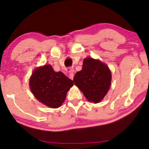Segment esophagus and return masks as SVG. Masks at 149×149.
<instances>
[{"label":"esophagus","instance_id":"34e87169","mask_svg":"<svg viewBox=\"0 0 149 149\" xmlns=\"http://www.w3.org/2000/svg\"><path fill=\"white\" fill-rule=\"evenodd\" d=\"M69 78L70 79L73 80V78H74V74H73V72L72 71H70L69 72Z\"/></svg>","mask_w":149,"mask_h":149}]
</instances>
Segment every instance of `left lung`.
<instances>
[{"label":"left lung","instance_id":"obj_1","mask_svg":"<svg viewBox=\"0 0 149 149\" xmlns=\"http://www.w3.org/2000/svg\"><path fill=\"white\" fill-rule=\"evenodd\" d=\"M73 81L88 101L97 104L108 92L111 72L108 66L99 59L86 57L83 61L82 70L76 73Z\"/></svg>","mask_w":149,"mask_h":149}]
</instances>
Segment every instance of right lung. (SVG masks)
I'll list each match as a JSON object with an SVG mask.
<instances>
[{
    "label": "right lung",
    "instance_id": "1",
    "mask_svg": "<svg viewBox=\"0 0 149 149\" xmlns=\"http://www.w3.org/2000/svg\"><path fill=\"white\" fill-rule=\"evenodd\" d=\"M73 81L62 72H55L52 65L37 67L30 78V91L38 100L51 108H58L73 86Z\"/></svg>",
    "mask_w": 149,
    "mask_h": 149
}]
</instances>
